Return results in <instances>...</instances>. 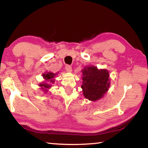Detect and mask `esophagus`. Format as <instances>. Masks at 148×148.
<instances>
[{
  "mask_svg": "<svg viewBox=\"0 0 148 148\" xmlns=\"http://www.w3.org/2000/svg\"><path fill=\"white\" fill-rule=\"evenodd\" d=\"M65 70L67 71V72H71V71H72V69H71V66L69 65H66L65 66Z\"/></svg>",
  "mask_w": 148,
  "mask_h": 148,
  "instance_id": "1",
  "label": "esophagus"
}]
</instances>
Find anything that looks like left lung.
Wrapping results in <instances>:
<instances>
[{
	"label": "left lung",
	"mask_w": 148,
	"mask_h": 148,
	"mask_svg": "<svg viewBox=\"0 0 148 148\" xmlns=\"http://www.w3.org/2000/svg\"><path fill=\"white\" fill-rule=\"evenodd\" d=\"M84 96L89 101L100 99L108 91L110 86L109 73L106 69H98L96 66H86L82 70Z\"/></svg>",
	"instance_id": "left-lung-1"
}]
</instances>
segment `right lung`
I'll return each instance as SVG.
<instances>
[{
    "label": "right lung",
    "mask_w": 148,
    "mask_h": 148,
    "mask_svg": "<svg viewBox=\"0 0 148 148\" xmlns=\"http://www.w3.org/2000/svg\"><path fill=\"white\" fill-rule=\"evenodd\" d=\"M55 75H56V74L51 72H47V71L42 75V77L45 79V81L43 82L42 83H40L39 86L41 87V89L44 91V92L46 93L48 91V89L52 86L51 83H53L54 82L53 80V78H54Z\"/></svg>",
    "instance_id": "add662e5"
}]
</instances>
